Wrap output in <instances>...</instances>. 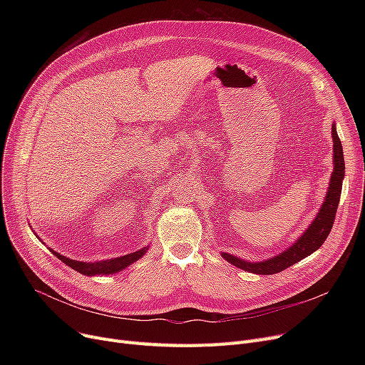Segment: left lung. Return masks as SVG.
<instances>
[{"label": "left lung", "mask_w": 365, "mask_h": 365, "mask_svg": "<svg viewBox=\"0 0 365 365\" xmlns=\"http://www.w3.org/2000/svg\"><path fill=\"white\" fill-rule=\"evenodd\" d=\"M331 138H333V171L329 182V190L325 194L324 202L317 213L312 223L306 227V231L285 250L274 257H269L260 262H248L245 259L237 257L231 253H220L225 260L232 263L234 266L244 269L252 274L259 275H272L278 274L289 266L300 262L302 259L308 257L322 245V242L327 240L337 212V205L341 194V183L344 179V160H343V149L340 139L336 131V123L331 124Z\"/></svg>", "instance_id": "1"}]
</instances>
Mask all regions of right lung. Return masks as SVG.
Returning <instances> with one entry per match:
<instances>
[{"label":"right lung","mask_w":365,"mask_h":365,"mask_svg":"<svg viewBox=\"0 0 365 365\" xmlns=\"http://www.w3.org/2000/svg\"><path fill=\"white\" fill-rule=\"evenodd\" d=\"M148 248L149 247H143V248H140V250L133 252L130 255L113 257V259H106V260H99V262H80V260H73L66 256H62L61 253L51 250V248H50V252L57 259L62 260L65 264H68L69 267H72V269H75L76 272H80L87 277H94V275H112V274L124 271L127 266L133 264L134 262H138L142 256H145Z\"/></svg>","instance_id":"1"}]
</instances>
